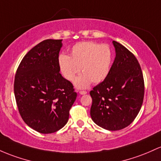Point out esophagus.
Listing matches in <instances>:
<instances>
[{
    "instance_id": "34e87169",
    "label": "esophagus",
    "mask_w": 161,
    "mask_h": 161,
    "mask_svg": "<svg viewBox=\"0 0 161 161\" xmlns=\"http://www.w3.org/2000/svg\"><path fill=\"white\" fill-rule=\"evenodd\" d=\"M86 93H87L86 91H79V94L80 95H86Z\"/></svg>"
}]
</instances>
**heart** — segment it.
Instances as JSON below:
<instances>
[{"label": "heart", "mask_w": 161, "mask_h": 161, "mask_svg": "<svg viewBox=\"0 0 161 161\" xmlns=\"http://www.w3.org/2000/svg\"><path fill=\"white\" fill-rule=\"evenodd\" d=\"M112 63V51L108 44L95 42H82L74 45L70 56L62 54L59 65L62 74L66 79L73 81L76 75L83 72L75 80L78 88H86L92 82L100 83L105 80Z\"/></svg>", "instance_id": "1"}]
</instances>
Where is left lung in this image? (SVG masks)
Segmentation results:
<instances>
[{
	"instance_id": "1",
	"label": "left lung",
	"mask_w": 161,
	"mask_h": 161,
	"mask_svg": "<svg viewBox=\"0 0 161 161\" xmlns=\"http://www.w3.org/2000/svg\"><path fill=\"white\" fill-rule=\"evenodd\" d=\"M116 56L106 79L90 92L93 121L108 130L123 129L133 122L144 95L142 70L137 58L121 43L113 41Z\"/></svg>"
}]
</instances>
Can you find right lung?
Masks as SVG:
<instances>
[{
	"label": "right lung",
	"instance_id": "1",
	"mask_svg": "<svg viewBox=\"0 0 161 161\" xmlns=\"http://www.w3.org/2000/svg\"><path fill=\"white\" fill-rule=\"evenodd\" d=\"M62 40H43L21 60L14 78V95L24 122L42 134L65 126L76 98L73 85L60 73Z\"/></svg>",
	"mask_w": 161,
	"mask_h": 161
}]
</instances>
